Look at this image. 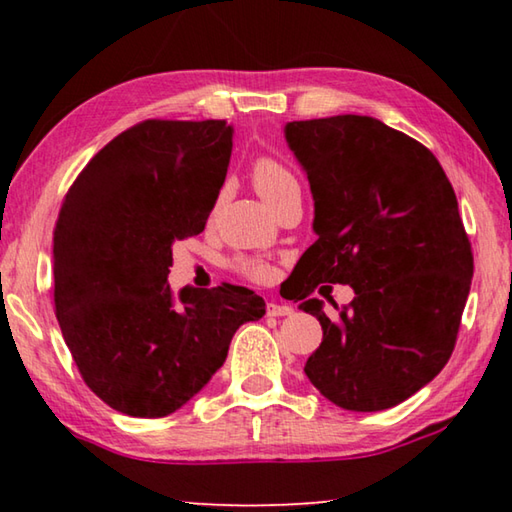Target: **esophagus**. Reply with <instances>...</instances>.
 <instances>
[{
	"label": "esophagus",
	"instance_id": "1",
	"mask_svg": "<svg viewBox=\"0 0 512 512\" xmlns=\"http://www.w3.org/2000/svg\"><path fill=\"white\" fill-rule=\"evenodd\" d=\"M266 314L275 316V318H282V316H291L293 309L289 305H282V302H268Z\"/></svg>",
	"mask_w": 512,
	"mask_h": 512
}]
</instances>
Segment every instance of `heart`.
Returning a JSON list of instances; mask_svg holds the SVG:
<instances>
[{"label": "heart", "mask_w": 512, "mask_h": 512, "mask_svg": "<svg viewBox=\"0 0 512 512\" xmlns=\"http://www.w3.org/2000/svg\"><path fill=\"white\" fill-rule=\"evenodd\" d=\"M253 183L259 194H262L268 203L275 205L280 198L298 187V178L287 164L275 158H259L253 167ZM237 273H241L248 280L266 282L271 277V264L262 257H239L235 262Z\"/></svg>", "instance_id": "heart-1"}]
</instances>
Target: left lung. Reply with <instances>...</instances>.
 Here are the masks:
<instances>
[{
  "instance_id": "1",
  "label": "left lung",
  "mask_w": 512,
  "mask_h": 512,
  "mask_svg": "<svg viewBox=\"0 0 512 512\" xmlns=\"http://www.w3.org/2000/svg\"><path fill=\"white\" fill-rule=\"evenodd\" d=\"M284 133L316 207L298 300L318 283L355 289L336 319L317 299L300 305L323 327L305 372L341 409H391L445 368L461 327L474 257L452 183L427 146L379 119L291 121Z\"/></svg>"
}]
</instances>
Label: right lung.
<instances>
[{
    "instance_id": "right-lung-1",
    "label": "right lung",
    "mask_w": 512,
    "mask_h": 512,
    "mask_svg": "<svg viewBox=\"0 0 512 512\" xmlns=\"http://www.w3.org/2000/svg\"><path fill=\"white\" fill-rule=\"evenodd\" d=\"M232 153L225 119H146L67 189L54 228V305L90 391L133 418H164L201 391L237 329L264 316L223 282L173 300V241L201 235Z\"/></svg>"
}]
</instances>
